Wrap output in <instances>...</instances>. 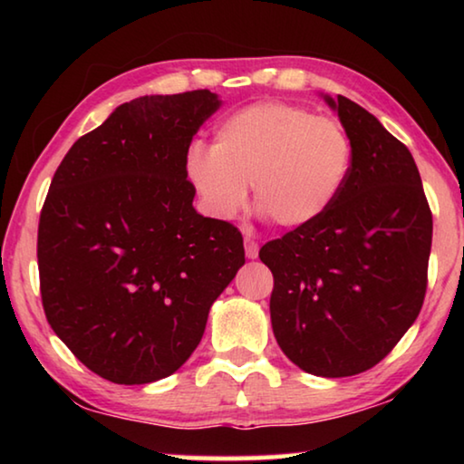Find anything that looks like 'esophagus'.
Returning a JSON list of instances; mask_svg holds the SVG:
<instances>
[{"mask_svg": "<svg viewBox=\"0 0 464 464\" xmlns=\"http://www.w3.org/2000/svg\"><path fill=\"white\" fill-rule=\"evenodd\" d=\"M243 247H246V256L249 257V260H256L257 254H260V246L254 239L246 237V241H243Z\"/></svg>", "mask_w": 464, "mask_h": 464, "instance_id": "esophagus-1", "label": "esophagus"}]
</instances>
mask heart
<instances>
[{
    "mask_svg": "<svg viewBox=\"0 0 464 464\" xmlns=\"http://www.w3.org/2000/svg\"><path fill=\"white\" fill-rule=\"evenodd\" d=\"M352 157V140L337 121L301 106L262 102L227 116L213 147L188 149L186 176L210 217H237L247 186H254L264 215L286 229H303L334 207Z\"/></svg>",
    "mask_w": 464,
    "mask_h": 464,
    "instance_id": "b5f03b06",
    "label": "heart"
}]
</instances>
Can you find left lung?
Segmentation results:
<instances>
[{
    "instance_id": "1",
    "label": "left lung",
    "mask_w": 464,
    "mask_h": 464,
    "mask_svg": "<svg viewBox=\"0 0 464 464\" xmlns=\"http://www.w3.org/2000/svg\"><path fill=\"white\" fill-rule=\"evenodd\" d=\"M354 149L350 176L317 223L260 249L274 274L270 319L301 371L340 379L395 348L426 296L431 213L413 157L362 106L321 93Z\"/></svg>"
}]
</instances>
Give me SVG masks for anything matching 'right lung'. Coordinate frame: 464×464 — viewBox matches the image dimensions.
I'll list each match as a JSON object with an SVG mask.
<instances>
[{
    "label": "right lung",
    "instance_id": "obj_1",
    "mask_svg": "<svg viewBox=\"0 0 464 464\" xmlns=\"http://www.w3.org/2000/svg\"><path fill=\"white\" fill-rule=\"evenodd\" d=\"M221 104L208 90L124 102L54 171L38 223L44 315L102 379L174 374L246 264L241 233L196 213L186 179L192 137Z\"/></svg>",
    "mask_w": 464,
    "mask_h": 464
}]
</instances>
